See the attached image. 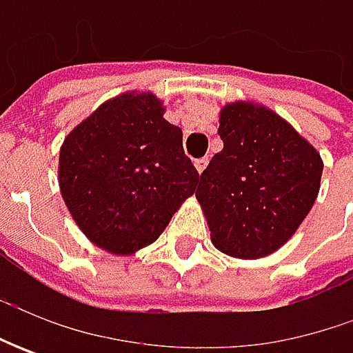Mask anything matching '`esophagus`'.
I'll use <instances>...</instances> for the list:
<instances>
[{"label":"esophagus","instance_id":"obj_1","mask_svg":"<svg viewBox=\"0 0 353 353\" xmlns=\"http://www.w3.org/2000/svg\"><path fill=\"white\" fill-rule=\"evenodd\" d=\"M206 165H208V159H200L194 163V169L198 170V174H202V170L206 169Z\"/></svg>","mask_w":353,"mask_h":353}]
</instances>
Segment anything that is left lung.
<instances>
[{"instance_id": "1", "label": "left lung", "mask_w": 353, "mask_h": 353, "mask_svg": "<svg viewBox=\"0 0 353 353\" xmlns=\"http://www.w3.org/2000/svg\"><path fill=\"white\" fill-rule=\"evenodd\" d=\"M224 149L200 174L196 200L216 250L261 259L281 250L312 210L322 157L314 145L259 102L222 105Z\"/></svg>"}]
</instances>
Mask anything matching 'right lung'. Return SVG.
Listing matches in <instances>:
<instances>
[{
    "mask_svg": "<svg viewBox=\"0 0 353 353\" xmlns=\"http://www.w3.org/2000/svg\"><path fill=\"white\" fill-rule=\"evenodd\" d=\"M153 92L129 90L100 103L61 145L59 186L90 243L129 257L165 232L196 190L183 131Z\"/></svg>",
    "mask_w": 353,
    "mask_h": 353,
    "instance_id": "add662e5",
    "label": "right lung"
}]
</instances>
